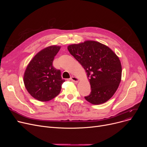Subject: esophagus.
<instances>
[{
  "label": "esophagus",
  "mask_w": 147,
  "mask_h": 147,
  "mask_svg": "<svg viewBox=\"0 0 147 147\" xmlns=\"http://www.w3.org/2000/svg\"><path fill=\"white\" fill-rule=\"evenodd\" d=\"M70 80L75 83H78L79 82V79L77 78L76 77H71V78H70Z\"/></svg>",
  "instance_id": "obj_1"
}]
</instances>
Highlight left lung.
<instances>
[{
	"mask_svg": "<svg viewBox=\"0 0 147 147\" xmlns=\"http://www.w3.org/2000/svg\"><path fill=\"white\" fill-rule=\"evenodd\" d=\"M68 50L85 69L91 92L84 98L98 105L107 102L116 92L121 78L119 57L108 46L88 40L68 46Z\"/></svg>",
	"mask_w": 147,
	"mask_h": 147,
	"instance_id": "obj_1",
	"label": "left lung"
}]
</instances>
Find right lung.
Wrapping results in <instances>:
<instances>
[{
	"label": "right lung",
	"mask_w": 147,
	"mask_h": 147,
	"mask_svg": "<svg viewBox=\"0 0 147 147\" xmlns=\"http://www.w3.org/2000/svg\"><path fill=\"white\" fill-rule=\"evenodd\" d=\"M60 46H51L40 51L28 64L24 83L28 93L40 101H49L56 97L65 82L61 70L52 65Z\"/></svg>",
	"instance_id": "obj_1"
}]
</instances>
